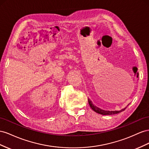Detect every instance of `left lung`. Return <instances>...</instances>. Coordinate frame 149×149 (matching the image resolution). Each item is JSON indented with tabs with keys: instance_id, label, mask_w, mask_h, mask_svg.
Returning <instances> with one entry per match:
<instances>
[{
	"instance_id": "obj_1",
	"label": "left lung",
	"mask_w": 149,
	"mask_h": 149,
	"mask_svg": "<svg viewBox=\"0 0 149 149\" xmlns=\"http://www.w3.org/2000/svg\"><path fill=\"white\" fill-rule=\"evenodd\" d=\"M88 104H89V105H90L91 108L93 110V111L97 112V113H98L99 114L104 115V116H105V115H113V114H117V113H120L122 111H124V110L127 107V106L129 105V104L126 107L120 110H111V111H110V110H105L99 108L98 107H97V106H95V105H93L92 102L88 98Z\"/></svg>"
}]
</instances>
